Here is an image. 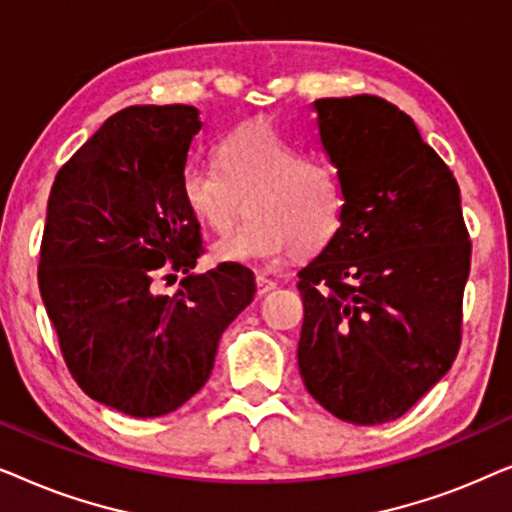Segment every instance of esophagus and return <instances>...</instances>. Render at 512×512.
Listing matches in <instances>:
<instances>
[{
    "label": "esophagus",
    "mask_w": 512,
    "mask_h": 512,
    "mask_svg": "<svg viewBox=\"0 0 512 512\" xmlns=\"http://www.w3.org/2000/svg\"><path fill=\"white\" fill-rule=\"evenodd\" d=\"M272 289H277L275 279H270V277H265V275H256V291H258V296H265V293H270Z\"/></svg>",
    "instance_id": "esophagus-1"
}]
</instances>
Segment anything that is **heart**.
I'll list each match as a JSON object with an SVG mask.
<instances>
[{
	"label": "heart",
	"mask_w": 512,
	"mask_h": 512,
	"mask_svg": "<svg viewBox=\"0 0 512 512\" xmlns=\"http://www.w3.org/2000/svg\"><path fill=\"white\" fill-rule=\"evenodd\" d=\"M179 193L195 219L223 233L242 214L251 219L214 242L219 263H265L312 256L338 235L345 191L331 165L305 158L275 128L249 123L216 146V167L188 160Z\"/></svg>",
	"instance_id": "heart-1"
}]
</instances>
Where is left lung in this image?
Returning a JSON list of instances; mask_svg holds the SVG:
<instances>
[{"label":"left lung","instance_id":"8db88e82","mask_svg":"<svg viewBox=\"0 0 512 512\" xmlns=\"http://www.w3.org/2000/svg\"><path fill=\"white\" fill-rule=\"evenodd\" d=\"M314 111L345 216L298 272L300 377L342 422L384 424L459 354L471 270L459 184L412 118L382 97H324Z\"/></svg>","mask_w":512,"mask_h":512}]
</instances>
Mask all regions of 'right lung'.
Wrapping results in <instances>:
<instances>
[{
    "label": "right lung",
    "mask_w": 512,
    "mask_h": 512,
    "mask_svg": "<svg viewBox=\"0 0 512 512\" xmlns=\"http://www.w3.org/2000/svg\"><path fill=\"white\" fill-rule=\"evenodd\" d=\"M198 109L128 107L60 167L48 195L39 291L74 382L130 417H160L205 387L216 347L254 300V272L191 275L200 223L179 193ZM184 271L174 297L158 278ZM174 278V277H173Z\"/></svg>",
    "instance_id": "obj_1"
}]
</instances>
